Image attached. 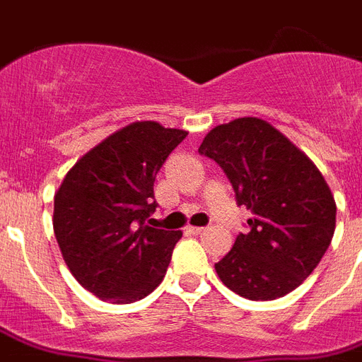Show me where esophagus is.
<instances>
[{"label":"esophagus","mask_w":362,"mask_h":362,"mask_svg":"<svg viewBox=\"0 0 362 362\" xmlns=\"http://www.w3.org/2000/svg\"><path fill=\"white\" fill-rule=\"evenodd\" d=\"M204 231V227H195V226H187V233L192 235H201Z\"/></svg>","instance_id":"obj_1"}]
</instances>
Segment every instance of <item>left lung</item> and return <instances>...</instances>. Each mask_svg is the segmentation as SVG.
Masks as SVG:
<instances>
[{"label":"left lung","mask_w":362,"mask_h":362,"mask_svg":"<svg viewBox=\"0 0 362 362\" xmlns=\"http://www.w3.org/2000/svg\"><path fill=\"white\" fill-rule=\"evenodd\" d=\"M199 153L226 170L252 218L216 272L250 300H274L303 284L320 264L337 227L331 187L306 153L261 118L216 125Z\"/></svg>","instance_id":"8db88e82"}]
</instances>
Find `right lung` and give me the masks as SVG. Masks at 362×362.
<instances>
[{
    "label": "right lung",
    "mask_w": 362,
    "mask_h": 362,
    "mask_svg": "<svg viewBox=\"0 0 362 362\" xmlns=\"http://www.w3.org/2000/svg\"><path fill=\"white\" fill-rule=\"evenodd\" d=\"M187 131L133 122L93 146L54 195V235L75 280L112 304L141 300L165 278L182 231L150 227L153 180Z\"/></svg>",
    "instance_id": "obj_1"
}]
</instances>
